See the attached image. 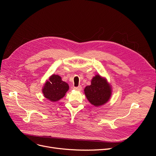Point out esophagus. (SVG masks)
Segmentation results:
<instances>
[{"label":"esophagus","mask_w":156,"mask_h":156,"mask_svg":"<svg viewBox=\"0 0 156 156\" xmlns=\"http://www.w3.org/2000/svg\"><path fill=\"white\" fill-rule=\"evenodd\" d=\"M74 90L77 91H81L82 90V87L81 86H79L77 87H74Z\"/></svg>","instance_id":"esophagus-1"}]
</instances>
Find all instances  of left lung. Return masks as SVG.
<instances>
[{"label": "left lung", "instance_id": "obj_1", "mask_svg": "<svg viewBox=\"0 0 156 156\" xmlns=\"http://www.w3.org/2000/svg\"><path fill=\"white\" fill-rule=\"evenodd\" d=\"M88 101L95 107H100L109 101L112 87L106 78L97 74L91 80V84L84 89Z\"/></svg>", "mask_w": 156, "mask_h": 156}]
</instances>
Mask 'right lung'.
Masks as SVG:
<instances>
[{
	"instance_id": "obj_1",
	"label": "right lung",
	"mask_w": 156,
	"mask_h": 156,
	"mask_svg": "<svg viewBox=\"0 0 156 156\" xmlns=\"http://www.w3.org/2000/svg\"><path fill=\"white\" fill-rule=\"evenodd\" d=\"M68 90V84L63 81L59 75L53 74L47 80L41 90L45 98L55 102L64 98Z\"/></svg>"
}]
</instances>
